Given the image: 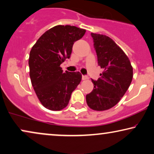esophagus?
Here are the masks:
<instances>
[{
  "instance_id": "obj_1",
  "label": "esophagus",
  "mask_w": 154,
  "mask_h": 154,
  "mask_svg": "<svg viewBox=\"0 0 154 154\" xmlns=\"http://www.w3.org/2000/svg\"><path fill=\"white\" fill-rule=\"evenodd\" d=\"M88 79V77L86 75H82V80H86Z\"/></svg>"
}]
</instances>
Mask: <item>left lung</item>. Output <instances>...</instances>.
Masks as SVG:
<instances>
[{
	"mask_svg": "<svg viewBox=\"0 0 154 154\" xmlns=\"http://www.w3.org/2000/svg\"><path fill=\"white\" fill-rule=\"evenodd\" d=\"M98 57L104 71L97 81L91 79L94 90L86 96L91 109L104 111L113 107L124 96L133 76L130 60L113 40L104 35L91 33Z\"/></svg>",
	"mask_w": 154,
	"mask_h": 154,
	"instance_id": "left-lung-1",
	"label": "left lung"
}]
</instances>
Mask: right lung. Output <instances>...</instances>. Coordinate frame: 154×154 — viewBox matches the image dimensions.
<instances>
[{
  "mask_svg": "<svg viewBox=\"0 0 154 154\" xmlns=\"http://www.w3.org/2000/svg\"><path fill=\"white\" fill-rule=\"evenodd\" d=\"M85 32L74 26H56L41 35L32 47L29 59L31 84L47 109L59 111L66 107L81 82V73L63 72L60 66L70 57L73 44Z\"/></svg>",
  "mask_w": 154,
  "mask_h": 154,
  "instance_id": "right-lung-1",
  "label": "right lung"
}]
</instances>
